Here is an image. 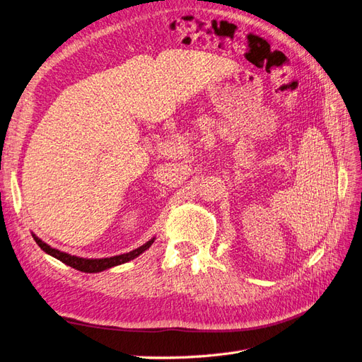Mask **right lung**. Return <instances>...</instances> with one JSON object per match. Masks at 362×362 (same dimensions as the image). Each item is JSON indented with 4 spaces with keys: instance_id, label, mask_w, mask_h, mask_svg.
Masks as SVG:
<instances>
[{
    "instance_id": "right-lung-1",
    "label": "right lung",
    "mask_w": 362,
    "mask_h": 362,
    "mask_svg": "<svg viewBox=\"0 0 362 362\" xmlns=\"http://www.w3.org/2000/svg\"><path fill=\"white\" fill-rule=\"evenodd\" d=\"M33 238H35V242L39 245V247L42 250H45L48 255L57 258L59 261L64 262L66 266H71L72 269L86 272V273H98V272L112 269L115 266L124 264V262L134 259L140 254H144L146 249H149V246L154 243V240H156V238H151L149 242H146L145 245H141L140 247L131 250V252H127V254H122V255H116V257H110V258H83V257H75V255L66 254V252H62L59 249L51 247L45 242H42V240L36 234H33Z\"/></svg>"
}]
</instances>
